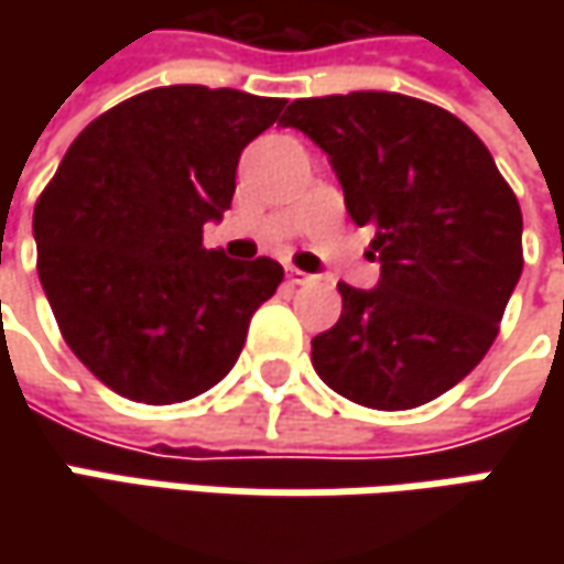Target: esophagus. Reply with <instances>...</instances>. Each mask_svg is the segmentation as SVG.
<instances>
[{
    "label": "esophagus",
    "instance_id": "1",
    "mask_svg": "<svg viewBox=\"0 0 564 564\" xmlns=\"http://www.w3.org/2000/svg\"><path fill=\"white\" fill-rule=\"evenodd\" d=\"M289 279H292V285H311V282H314V275H311V272H301V270H294V267H289Z\"/></svg>",
    "mask_w": 564,
    "mask_h": 564
}]
</instances>
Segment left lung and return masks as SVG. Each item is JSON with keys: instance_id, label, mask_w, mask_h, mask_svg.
Here are the masks:
<instances>
[{"instance_id": "left-lung-1", "label": "left lung", "mask_w": 564, "mask_h": 564, "mask_svg": "<svg viewBox=\"0 0 564 564\" xmlns=\"http://www.w3.org/2000/svg\"><path fill=\"white\" fill-rule=\"evenodd\" d=\"M329 156L348 216L377 226L379 285L338 282L341 316L311 341L314 370L377 411L440 399L484 360L521 279V206L484 141L433 102L355 90L294 99Z\"/></svg>"}]
</instances>
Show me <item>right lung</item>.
<instances>
[{"label":"right lung","instance_id":"1","mask_svg":"<svg viewBox=\"0 0 564 564\" xmlns=\"http://www.w3.org/2000/svg\"><path fill=\"white\" fill-rule=\"evenodd\" d=\"M282 106L200 84L147 90L90 121L40 194L43 292L68 348L112 392L175 404L235 367L285 272L206 250L204 226L231 206L241 150Z\"/></svg>","mask_w":564,"mask_h":564}]
</instances>
